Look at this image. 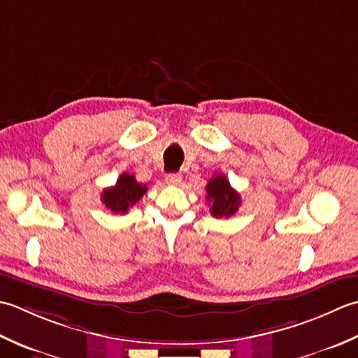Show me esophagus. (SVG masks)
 <instances>
[{
	"instance_id": "esophagus-1",
	"label": "esophagus",
	"mask_w": 358,
	"mask_h": 358,
	"mask_svg": "<svg viewBox=\"0 0 358 358\" xmlns=\"http://www.w3.org/2000/svg\"><path fill=\"white\" fill-rule=\"evenodd\" d=\"M165 180H166V184H169V185H179L180 180H182V176L179 173H170L169 176L165 178Z\"/></svg>"
}]
</instances>
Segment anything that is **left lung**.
Listing matches in <instances>:
<instances>
[{"instance_id": "1", "label": "left lung", "mask_w": 358, "mask_h": 358, "mask_svg": "<svg viewBox=\"0 0 358 358\" xmlns=\"http://www.w3.org/2000/svg\"><path fill=\"white\" fill-rule=\"evenodd\" d=\"M207 201L210 202V213L215 217H229L238 211L241 206V196L233 189L229 179L224 174H215L206 187Z\"/></svg>"}]
</instances>
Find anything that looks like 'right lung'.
Instances as JSON below:
<instances>
[{
	"mask_svg": "<svg viewBox=\"0 0 358 358\" xmlns=\"http://www.w3.org/2000/svg\"><path fill=\"white\" fill-rule=\"evenodd\" d=\"M147 184H138L133 174L122 173L114 187L105 188L101 193V202L115 215L128 213V208L141 201L147 192Z\"/></svg>",
	"mask_w": 358,
	"mask_h": 358,
	"instance_id": "right-lung-1",
	"label": "right lung"
}]
</instances>
